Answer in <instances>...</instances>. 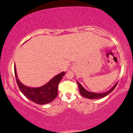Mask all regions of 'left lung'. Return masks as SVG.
<instances>
[{
	"instance_id": "8db88e82",
	"label": "left lung",
	"mask_w": 133,
	"mask_h": 133,
	"mask_svg": "<svg viewBox=\"0 0 133 133\" xmlns=\"http://www.w3.org/2000/svg\"><path fill=\"white\" fill-rule=\"evenodd\" d=\"M77 83L79 86V91H80L81 94L83 97H86V98L90 99H94L102 98V97H105V96H106L107 95H108L109 93H111L112 91H113L114 88H115V87L116 86L117 82L115 85H114L113 87H112V88H111L110 90H109V91H108L107 92H105L104 93H95V92H89V91H87L86 89H85L84 88H83V86H82L79 82L77 81Z\"/></svg>"
}]
</instances>
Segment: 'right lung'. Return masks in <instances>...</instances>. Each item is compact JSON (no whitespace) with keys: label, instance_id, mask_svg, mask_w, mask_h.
<instances>
[{"label":"right lung","instance_id":"obj_1","mask_svg":"<svg viewBox=\"0 0 133 133\" xmlns=\"http://www.w3.org/2000/svg\"><path fill=\"white\" fill-rule=\"evenodd\" d=\"M14 73L17 84L22 94L34 103L41 105L51 103L57 97L58 85L62 77L65 75V72H62L54 76L44 86L39 88H30L23 84L18 79L16 65H14Z\"/></svg>","mask_w":133,"mask_h":133}]
</instances>
